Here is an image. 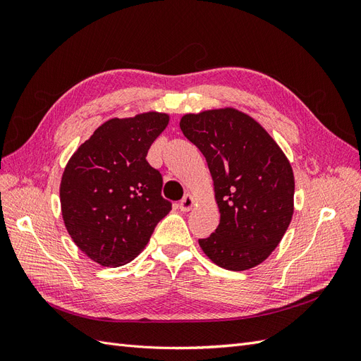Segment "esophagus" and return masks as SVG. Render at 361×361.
<instances>
[{
    "instance_id": "34e87169",
    "label": "esophagus",
    "mask_w": 361,
    "mask_h": 361,
    "mask_svg": "<svg viewBox=\"0 0 361 361\" xmlns=\"http://www.w3.org/2000/svg\"><path fill=\"white\" fill-rule=\"evenodd\" d=\"M194 204H195L194 195L188 192V194H185V197L179 202V209H180L182 212H188V211L192 209Z\"/></svg>"
}]
</instances>
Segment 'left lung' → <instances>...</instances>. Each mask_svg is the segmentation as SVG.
I'll use <instances>...</instances> for the list:
<instances>
[{"label": "left lung", "mask_w": 361, "mask_h": 361, "mask_svg": "<svg viewBox=\"0 0 361 361\" xmlns=\"http://www.w3.org/2000/svg\"><path fill=\"white\" fill-rule=\"evenodd\" d=\"M183 135L200 149L214 180L220 224L203 253L228 271L267 260L293 215L295 179L289 159L267 129L233 106L182 116Z\"/></svg>", "instance_id": "left-lung-1"}]
</instances>
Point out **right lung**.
<instances>
[{"mask_svg":"<svg viewBox=\"0 0 361 361\" xmlns=\"http://www.w3.org/2000/svg\"><path fill=\"white\" fill-rule=\"evenodd\" d=\"M167 113L110 118L73 152L60 183L61 215L72 241L102 267H122L147 245L170 211L162 176L146 161L167 128Z\"/></svg>","mask_w":361,"mask_h":361,"instance_id":"add662e5","label":"right lung"}]
</instances>
